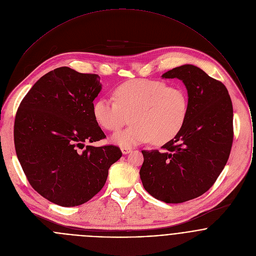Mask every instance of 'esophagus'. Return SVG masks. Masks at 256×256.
I'll use <instances>...</instances> for the list:
<instances>
[{
    "label": "esophagus",
    "mask_w": 256,
    "mask_h": 256,
    "mask_svg": "<svg viewBox=\"0 0 256 256\" xmlns=\"http://www.w3.org/2000/svg\"><path fill=\"white\" fill-rule=\"evenodd\" d=\"M121 150H122V152H123L124 154H129V152H132V148H130V146H122V148H121Z\"/></svg>",
    "instance_id": "obj_1"
}]
</instances>
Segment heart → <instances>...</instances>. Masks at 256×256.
I'll return each instance as SVG.
<instances>
[{
	"label": "heart",
	"mask_w": 256,
	"mask_h": 256,
	"mask_svg": "<svg viewBox=\"0 0 256 256\" xmlns=\"http://www.w3.org/2000/svg\"><path fill=\"white\" fill-rule=\"evenodd\" d=\"M116 100L98 98L92 106L96 123L108 131H117L128 123L132 125L112 136L120 146H132L152 140L164 144L174 139L187 119L189 98L182 86H170L160 80H131L115 88Z\"/></svg>",
	"instance_id": "b5f03b06"
}]
</instances>
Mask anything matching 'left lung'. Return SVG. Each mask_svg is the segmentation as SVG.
Masks as SVG:
<instances>
[{
    "mask_svg": "<svg viewBox=\"0 0 256 256\" xmlns=\"http://www.w3.org/2000/svg\"><path fill=\"white\" fill-rule=\"evenodd\" d=\"M162 78L182 80L189 112L162 150H142L140 178L152 197L178 204L208 191L224 170L234 140L232 104L224 84L196 66L176 67Z\"/></svg>",
    "mask_w": 256,
    "mask_h": 256,
    "instance_id": "obj_1",
    "label": "left lung"
}]
</instances>
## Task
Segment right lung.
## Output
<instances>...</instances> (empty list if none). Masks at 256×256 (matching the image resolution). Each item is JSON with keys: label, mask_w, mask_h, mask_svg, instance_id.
I'll use <instances>...</instances> for the list:
<instances>
[{"label": "right lung", "mask_w": 256, "mask_h": 256, "mask_svg": "<svg viewBox=\"0 0 256 256\" xmlns=\"http://www.w3.org/2000/svg\"><path fill=\"white\" fill-rule=\"evenodd\" d=\"M100 80L96 74L57 68L37 80L16 114L14 146L28 182L63 207L96 195L122 156L114 145L90 146L106 138L92 114Z\"/></svg>", "instance_id": "right-lung-1"}]
</instances>
